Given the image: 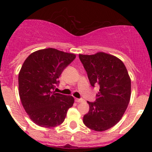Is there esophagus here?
I'll use <instances>...</instances> for the list:
<instances>
[{
    "instance_id": "1",
    "label": "esophagus",
    "mask_w": 152,
    "mask_h": 152,
    "mask_svg": "<svg viewBox=\"0 0 152 152\" xmlns=\"http://www.w3.org/2000/svg\"><path fill=\"white\" fill-rule=\"evenodd\" d=\"M75 101H76V102H78V103H81V102H83L84 100H83V99L81 98V99H75Z\"/></svg>"
}]
</instances>
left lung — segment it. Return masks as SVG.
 <instances>
[{"label":"left lung","instance_id":"8db88e82","mask_svg":"<svg viewBox=\"0 0 152 152\" xmlns=\"http://www.w3.org/2000/svg\"><path fill=\"white\" fill-rule=\"evenodd\" d=\"M78 56L91 86L100 87L95 102H87L89 111L83 116V124L96 132L109 129L119 121L130 101L131 79L126 66L103 52Z\"/></svg>","mask_w":152,"mask_h":152}]
</instances>
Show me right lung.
Returning a JSON list of instances; mask_svg holds the SVG:
<instances>
[{
  "label": "right lung",
  "mask_w": 152,
  "mask_h": 152,
  "mask_svg": "<svg viewBox=\"0 0 152 152\" xmlns=\"http://www.w3.org/2000/svg\"><path fill=\"white\" fill-rule=\"evenodd\" d=\"M75 58L73 53L49 48L32 53L23 64L18 74L19 96L26 113L38 126L60 125L74 104V97L54 89L63 71Z\"/></svg>",
  "instance_id": "1"
}]
</instances>
